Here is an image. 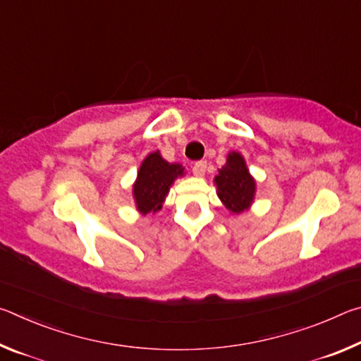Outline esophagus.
I'll return each mask as SVG.
<instances>
[{"instance_id": "esophagus-1", "label": "esophagus", "mask_w": 361, "mask_h": 361, "mask_svg": "<svg viewBox=\"0 0 361 361\" xmlns=\"http://www.w3.org/2000/svg\"><path fill=\"white\" fill-rule=\"evenodd\" d=\"M205 169H207V162L200 161V162H195L192 166V173L194 176H197V178H200V176L205 175Z\"/></svg>"}]
</instances>
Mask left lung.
<instances>
[{"label":"left lung","mask_w":361,"mask_h":361,"mask_svg":"<svg viewBox=\"0 0 361 361\" xmlns=\"http://www.w3.org/2000/svg\"><path fill=\"white\" fill-rule=\"evenodd\" d=\"M216 194L221 204L232 215L248 212L255 202L256 180L250 173L245 157L239 151H231L226 157V164L218 169V175L213 180Z\"/></svg>","instance_id":"obj_1"}]
</instances>
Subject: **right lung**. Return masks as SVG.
<instances>
[{"instance_id":"obj_1","label":"right lung","mask_w":361,"mask_h":361,"mask_svg":"<svg viewBox=\"0 0 361 361\" xmlns=\"http://www.w3.org/2000/svg\"><path fill=\"white\" fill-rule=\"evenodd\" d=\"M185 176V167L178 162H169L159 151L146 156L137 172L132 185V195L135 209L140 215H154L166 202L170 186L176 178Z\"/></svg>"}]
</instances>
